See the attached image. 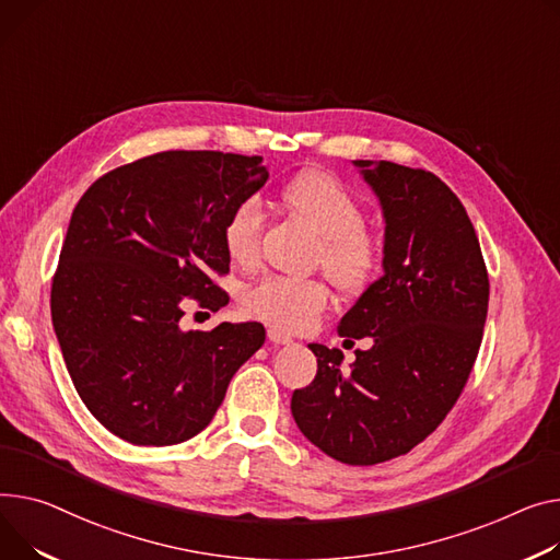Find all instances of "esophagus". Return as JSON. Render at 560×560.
I'll use <instances>...</instances> for the list:
<instances>
[{
    "instance_id": "1",
    "label": "esophagus",
    "mask_w": 560,
    "mask_h": 560,
    "mask_svg": "<svg viewBox=\"0 0 560 560\" xmlns=\"http://www.w3.org/2000/svg\"><path fill=\"white\" fill-rule=\"evenodd\" d=\"M268 338H270V342H275V345H290V342H292L290 335L283 332V330H279V328H270V330H268Z\"/></svg>"
}]
</instances>
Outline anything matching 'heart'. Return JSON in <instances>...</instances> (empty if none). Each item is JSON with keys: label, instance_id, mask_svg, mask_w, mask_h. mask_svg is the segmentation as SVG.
<instances>
[{"label": "heart", "instance_id": "b5f03b06", "mask_svg": "<svg viewBox=\"0 0 560 560\" xmlns=\"http://www.w3.org/2000/svg\"><path fill=\"white\" fill-rule=\"evenodd\" d=\"M281 198L322 236L319 264L342 290H362L378 270V245L364 232V209L345 186L324 173L290 179ZM266 211L258 198H243L228 213L222 243L234 264L252 268L258 260ZM328 306V288L319 279L270 275L247 288L243 308L249 317L279 330H306Z\"/></svg>", "mask_w": 560, "mask_h": 560}]
</instances>
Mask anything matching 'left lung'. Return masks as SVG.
Wrapping results in <instances>:
<instances>
[{
  "label": "left lung",
  "instance_id": "1",
  "mask_svg": "<svg viewBox=\"0 0 560 560\" xmlns=\"http://www.w3.org/2000/svg\"><path fill=\"white\" fill-rule=\"evenodd\" d=\"M385 218L383 277L340 319L342 351L308 345L317 376L292 394V417L322 453L349 466L405 455L457 402L489 311V272L459 198L434 173L355 160Z\"/></svg>",
  "mask_w": 560,
  "mask_h": 560
}]
</instances>
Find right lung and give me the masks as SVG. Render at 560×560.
Here are the masks:
<instances>
[{"label": "right lung", "mask_w": 560, "mask_h": 560, "mask_svg": "<svg viewBox=\"0 0 560 560\" xmlns=\"http://www.w3.org/2000/svg\"><path fill=\"white\" fill-rule=\"evenodd\" d=\"M268 179L264 158L166 151L98 177L71 213L51 283L56 338L81 400L112 434L173 445L202 432L266 342L258 322L182 330V304L230 302L228 213Z\"/></svg>", "instance_id": "right-lung-1"}]
</instances>
